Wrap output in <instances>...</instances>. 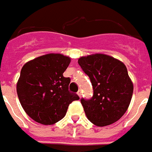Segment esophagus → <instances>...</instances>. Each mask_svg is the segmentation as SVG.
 <instances>
[{
	"label": "esophagus",
	"mask_w": 152,
	"mask_h": 152,
	"mask_svg": "<svg viewBox=\"0 0 152 152\" xmlns=\"http://www.w3.org/2000/svg\"><path fill=\"white\" fill-rule=\"evenodd\" d=\"M77 94H78V96H79L80 98L81 97V95H82V93H81V90H80V89L79 91L77 92Z\"/></svg>",
	"instance_id": "obj_1"
}]
</instances>
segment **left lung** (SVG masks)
Wrapping results in <instances>:
<instances>
[{
	"label": "left lung",
	"instance_id": "1",
	"mask_svg": "<svg viewBox=\"0 0 152 152\" xmlns=\"http://www.w3.org/2000/svg\"><path fill=\"white\" fill-rule=\"evenodd\" d=\"M78 63L94 89L91 99L80 100L89 121L102 127L120 120L127 111L134 91L125 65L103 53L80 57Z\"/></svg>",
	"mask_w": 152,
	"mask_h": 152
}]
</instances>
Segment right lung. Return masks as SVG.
<instances>
[{"label": "right lung", "instance_id": "right-lung-1", "mask_svg": "<svg viewBox=\"0 0 152 152\" xmlns=\"http://www.w3.org/2000/svg\"><path fill=\"white\" fill-rule=\"evenodd\" d=\"M69 57L48 53L26 63L17 82V94L25 112L40 124L48 125L62 120L70 103L80 99L68 90L69 77L63 72Z\"/></svg>", "mask_w": 152, "mask_h": 152}]
</instances>
